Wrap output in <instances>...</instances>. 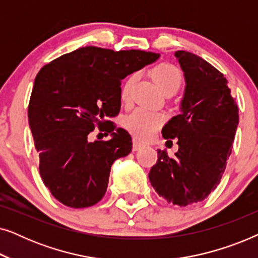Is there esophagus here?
I'll return each instance as SVG.
<instances>
[{"label":"esophagus","mask_w":258,"mask_h":258,"mask_svg":"<svg viewBox=\"0 0 258 258\" xmlns=\"http://www.w3.org/2000/svg\"><path fill=\"white\" fill-rule=\"evenodd\" d=\"M143 147H144V144H143V143L139 142V141L135 140V139L133 140V150H134V151H137V150H140L141 148H143Z\"/></svg>","instance_id":"34e87169"}]
</instances>
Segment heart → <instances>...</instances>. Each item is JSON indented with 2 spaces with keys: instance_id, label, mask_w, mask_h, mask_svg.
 <instances>
[{
  "instance_id": "obj_1",
  "label": "heart",
  "mask_w": 258,
  "mask_h": 258,
  "mask_svg": "<svg viewBox=\"0 0 258 258\" xmlns=\"http://www.w3.org/2000/svg\"><path fill=\"white\" fill-rule=\"evenodd\" d=\"M139 73H133L122 86L121 98L123 102L132 100L133 89L139 81ZM151 77L164 94H175L183 82L181 70L171 63L157 64L151 70ZM164 122L165 116L161 112H151L139 108L130 112L124 118V126L137 139L147 141L153 139Z\"/></svg>"
}]
</instances>
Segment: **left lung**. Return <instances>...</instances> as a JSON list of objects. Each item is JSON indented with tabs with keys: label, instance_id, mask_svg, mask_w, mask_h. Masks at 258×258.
<instances>
[{
	"label": "left lung",
	"instance_id": "8db88e82",
	"mask_svg": "<svg viewBox=\"0 0 258 258\" xmlns=\"http://www.w3.org/2000/svg\"><path fill=\"white\" fill-rule=\"evenodd\" d=\"M186 87L182 112L164 125L165 140H177L178 151L158 160L149 181L158 195L179 207L202 202L216 189L231 154L238 107L223 74L192 52H175ZM172 142V141H171Z\"/></svg>",
	"mask_w": 258,
	"mask_h": 258
}]
</instances>
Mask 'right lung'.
<instances>
[{
	"label": "right lung",
	"mask_w": 258,
	"mask_h": 258,
	"mask_svg": "<svg viewBox=\"0 0 258 258\" xmlns=\"http://www.w3.org/2000/svg\"><path fill=\"white\" fill-rule=\"evenodd\" d=\"M160 57L143 50L83 47L43 66L35 79L28 119L40 156V175L51 195L70 208L100 202L111 164L132 151V137L110 117L121 108L125 76ZM95 127L112 134L90 141Z\"/></svg>",
	"instance_id": "right-lung-1"
}]
</instances>
